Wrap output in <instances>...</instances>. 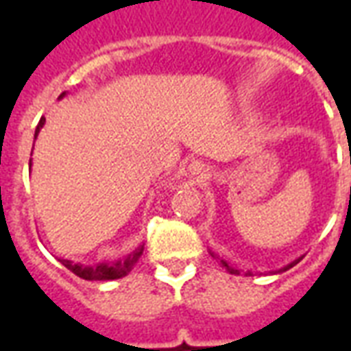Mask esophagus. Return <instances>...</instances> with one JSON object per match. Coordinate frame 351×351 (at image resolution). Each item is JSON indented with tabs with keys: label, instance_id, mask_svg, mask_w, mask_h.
Listing matches in <instances>:
<instances>
[{
	"label": "esophagus",
	"instance_id": "1",
	"mask_svg": "<svg viewBox=\"0 0 351 351\" xmlns=\"http://www.w3.org/2000/svg\"><path fill=\"white\" fill-rule=\"evenodd\" d=\"M190 171H191V175H205V165L203 163H199V161H193L190 165Z\"/></svg>",
	"mask_w": 351,
	"mask_h": 351
}]
</instances>
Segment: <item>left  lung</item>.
<instances>
[{"instance_id": "left-lung-1", "label": "left lung", "mask_w": 351, "mask_h": 351, "mask_svg": "<svg viewBox=\"0 0 351 351\" xmlns=\"http://www.w3.org/2000/svg\"><path fill=\"white\" fill-rule=\"evenodd\" d=\"M297 263H299V259H297V261H293V263H289V265H287V267H284V269H280L278 272L287 271V269H291V267H293V265H297ZM220 265H221V267H226V269H228V271L231 272V274H239V272H237L235 269H233V267H229V265L226 263V261H223V259H220Z\"/></svg>"}]
</instances>
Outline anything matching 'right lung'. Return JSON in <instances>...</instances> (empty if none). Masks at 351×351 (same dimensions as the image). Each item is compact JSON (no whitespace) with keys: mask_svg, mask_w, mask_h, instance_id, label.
Segmentation results:
<instances>
[{"mask_svg":"<svg viewBox=\"0 0 351 351\" xmlns=\"http://www.w3.org/2000/svg\"><path fill=\"white\" fill-rule=\"evenodd\" d=\"M43 123H45V118H41L39 123H37L35 137H37V133H39V130L43 128ZM143 250H145V246H141V248H137L135 252H131L128 258H123L122 261H116V263H99L95 265V267H84V265L73 263V261L62 259V265L84 280H116L125 276V274L133 269V265L137 263L138 258L143 256Z\"/></svg>","mask_w":351,"mask_h":351,"instance_id":"add662e5","label":"right lung"}]
</instances>
